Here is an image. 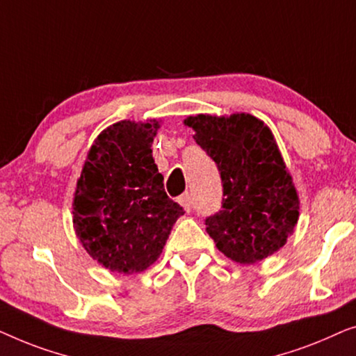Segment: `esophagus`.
I'll list each match as a JSON object with an SVG mask.
<instances>
[{
	"label": "esophagus",
	"instance_id": "obj_1",
	"mask_svg": "<svg viewBox=\"0 0 356 356\" xmlns=\"http://www.w3.org/2000/svg\"><path fill=\"white\" fill-rule=\"evenodd\" d=\"M179 203H180V207H182L187 213L192 211V197H190L188 192L184 193L182 197L179 198Z\"/></svg>",
	"mask_w": 356,
	"mask_h": 356
}]
</instances>
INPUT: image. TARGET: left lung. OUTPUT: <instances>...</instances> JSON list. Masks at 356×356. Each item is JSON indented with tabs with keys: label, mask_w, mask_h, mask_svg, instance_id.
I'll return each mask as SVG.
<instances>
[{
	"label": "left lung",
	"mask_w": 356,
	"mask_h": 356,
	"mask_svg": "<svg viewBox=\"0 0 356 356\" xmlns=\"http://www.w3.org/2000/svg\"><path fill=\"white\" fill-rule=\"evenodd\" d=\"M184 124L221 174L222 207L204 221L219 252L240 264L276 253L293 234L300 202L271 130L245 113L198 114Z\"/></svg>",
	"instance_id": "left-lung-1"
}]
</instances>
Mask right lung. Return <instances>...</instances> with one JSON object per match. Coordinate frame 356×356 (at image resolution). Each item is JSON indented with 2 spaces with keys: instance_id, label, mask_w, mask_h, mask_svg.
Masks as SVG:
<instances>
[{
  "instance_id": "right-lung-1",
  "label": "right lung",
  "mask_w": 356,
  "mask_h": 356,
  "mask_svg": "<svg viewBox=\"0 0 356 356\" xmlns=\"http://www.w3.org/2000/svg\"><path fill=\"white\" fill-rule=\"evenodd\" d=\"M158 121H121L104 129L87 154L74 193V229L93 259L134 274L161 254L184 209L164 192L152 143Z\"/></svg>"
}]
</instances>
